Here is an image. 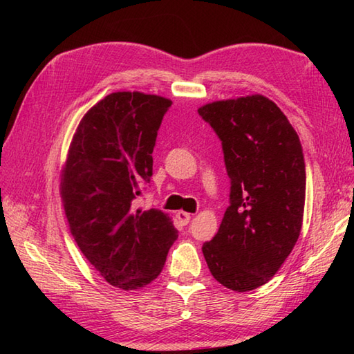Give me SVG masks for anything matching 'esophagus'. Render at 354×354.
Segmentation results:
<instances>
[{"instance_id": "obj_1", "label": "esophagus", "mask_w": 354, "mask_h": 354, "mask_svg": "<svg viewBox=\"0 0 354 354\" xmlns=\"http://www.w3.org/2000/svg\"><path fill=\"white\" fill-rule=\"evenodd\" d=\"M176 217H178V221L181 222L183 225H187V223L190 222V219H192V214L187 213V212H183V209H181V212L176 213Z\"/></svg>"}]
</instances>
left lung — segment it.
<instances>
[{
  "mask_svg": "<svg viewBox=\"0 0 354 354\" xmlns=\"http://www.w3.org/2000/svg\"><path fill=\"white\" fill-rule=\"evenodd\" d=\"M198 112L222 140L231 178V205L202 252L225 288L254 290L277 274L301 232V142L281 109L261 94L212 102Z\"/></svg>",
  "mask_w": 354,
  "mask_h": 354,
  "instance_id": "1",
  "label": "left lung"
}]
</instances>
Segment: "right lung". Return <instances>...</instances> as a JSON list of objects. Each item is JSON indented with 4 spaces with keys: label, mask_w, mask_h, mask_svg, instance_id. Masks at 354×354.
Listing matches in <instances>:
<instances>
[{
    "label": "right lung",
    "mask_w": 354,
    "mask_h": 354,
    "mask_svg": "<svg viewBox=\"0 0 354 354\" xmlns=\"http://www.w3.org/2000/svg\"><path fill=\"white\" fill-rule=\"evenodd\" d=\"M171 100L140 91L104 97L80 120L61 171V198L79 250L109 284L146 288L178 239L161 209H135L150 181L158 129Z\"/></svg>",
    "instance_id": "obj_1"
}]
</instances>
